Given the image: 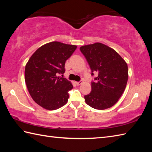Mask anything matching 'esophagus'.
<instances>
[{
	"label": "esophagus",
	"instance_id": "1",
	"mask_svg": "<svg viewBox=\"0 0 152 152\" xmlns=\"http://www.w3.org/2000/svg\"><path fill=\"white\" fill-rule=\"evenodd\" d=\"M76 83L78 86H80V85H81L82 83V81H80V82H76Z\"/></svg>",
	"mask_w": 152,
	"mask_h": 152
}]
</instances>
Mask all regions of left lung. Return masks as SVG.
<instances>
[{"label": "left lung", "mask_w": 152, "mask_h": 152, "mask_svg": "<svg viewBox=\"0 0 152 152\" xmlns=\"http://www.w3.org/2000/svg\"><path fill=\"white\" fill-rule=\"evenodd\" d=\"M92 71L97 72L91 91L84 96L87 104L97 110L114 106L121 97L127 86L128 66L118 52L106 45L96 42L80 47Z\"/></svg>", "instance_id": "left-lung-1"}]
</instances>
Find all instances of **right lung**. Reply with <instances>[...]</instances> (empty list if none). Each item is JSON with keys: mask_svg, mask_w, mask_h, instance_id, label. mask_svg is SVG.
<instances>
[{"mask_svg": "<svg viewBox=\"0 0 152 152\" xmlns=\"http://www.w3.org/2000/svg\"><path fill=\"white\" fill-rule=\"evenodd\" d=\"M77 46L51 42L40 46L32 55L25 65V81L33 101L42 107L54 110L66 104L68 91L73 86L59 76L65 72L66 61Z\"/></svg>", "mask_w": 152, "mask_h": 152, "instance_id": "1", "label": "right lung"}]
</instances>
